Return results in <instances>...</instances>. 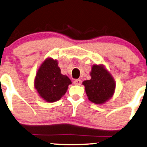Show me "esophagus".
I'll return each mask as SVG.
<instances>
[{"label":"esophagus","mask_w":147,"mask_h":147,"mask_svg":"<svg viewBox=\"0 0 147 147\" xmlns=\"http://www.w3.org/2000/svg\"><path fill=\"white\" fill-rule=\"evenodd\" d=\"M82 84V80H80V79H78V80H76L74 81V84H75V85H81Z\"/></svg>","instance_id":"esophagus-1"}]
</instances>
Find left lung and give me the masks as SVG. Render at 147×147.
<instances>
[{"mask_svg": "<svg viewBox=\"0 0 147 147\" xmlns=\"http://www.w3.org/2000/svg\"><path fill=\"white\" fill-rule=\"evenodd\" d=\"M91 80L83 82L88 99L94 103L101 104L113 95L115 82L112 76L103 66L94 65L90 73Z\"/></svg>", "mask_w": 147, "mask_h": 147, "instance_id": "1", "label": "left lung"}]
</instances>
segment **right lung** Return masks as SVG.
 <instances>
[{
  "mask_svg": "<svg viewBox=\"0 0 147 147\" xmlns=\"http://www.w3.org/2000/svg\"><path fill=\"white\" fill-rule=\"evenodd\" d=\"M71 84L69 78L61 74L57 61L51 58L42 63L35 80V89L39 96L48 102L59 100Z\"/></svg>",
  "mask_w": 147,
  "mask_h": 147,
  "instance_id": "right-lung-1",
  "label": "right lung"
}]
</instances>
